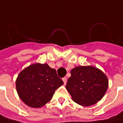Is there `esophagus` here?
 I'll use <instances>...</instances> for the list:
<instances>
[{"label":"esophagus","mask_w":123,"mask_h":123,"mask_svg":"<svg viewBox=\"0 0 123 123\" xmlns=\"http://www.w3.org/2000/svg\"><path fill=\"white\" fill-rule=\"evenodd\" d=\"M62 81H63V83H64V85H65V84L67 83V78H62Z\"/></svg>","instance_id":"1"}]
</instances>
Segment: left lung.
<instances>
[{"mask_svg":"<svg viewBox=\"0 0 123 123\" xmlns=\"http://www.w3.org/2000/svg\"><path fill=\"white\" fill-rule=\"evenodd\" d=\"M70 74L66 89L74 102L90 106L103 98L108 87V79L101 70L92 65L77 66Z\"/></svg>","mask_w":123,"mask_h":123,"instance_id":"8db88e82","label":"left lung"}]
</instances>
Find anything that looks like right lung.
Returning a JSON list of instances; mask_svg holds the SVG:
<instances>
[{
    "instance_id": "obj_1",
    "label": "right lung",
    "mask_w": 123,
    "mask_h": 123,
    "mask_svg": "<svg viewBox=\"0 0 123 123\" xmlns=\"http://www.w3.org/2000/svg\"><path fill=\"white\" fill-rule=\"evenodd\" d=\"M63 85L56 70L47 63H33L21 70L15 81L19 98L28 106L40 108L48 103Z\"/></svg>"
}]
</instances>
